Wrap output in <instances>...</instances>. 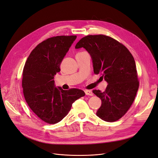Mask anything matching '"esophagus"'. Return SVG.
Returning a JSON list of instances; mask_svg holds the SVG:
<instances>
[{
	"instance_id": "1",
	"label": "esophagus",
	"mask_w": 158,
	"mask_h": 158,
	"mask_svg": "<svg viewBox=\"0 0 158 158\" xmlns=\"http://www.w3.org/2000/svg\"><path fill=\"white\" fill-rule=\"evenodd\" d=\"M85 94L86 95H89V96H92L93 95V93L91 90H85Z\"/></svg>"
}]
</instances>
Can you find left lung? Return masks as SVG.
Masks as SVG:
<instances>
[{
  "mask_svg": "<svg viewBox=\"0 0 158 158\" xmlns=\"http://www.w3.org/2000/svg\"><path fill=\"white\" fill-rule=\"evenodd\" d=\"M81 47L92 58L94 73H101L108 83L103 92L93 90L102 101L97 116L108 122L119 120L133 103L139 87L133 56L126 46L104 35L83 37L76 45Z\"/></svg>",
  "mask_w": 158,
  "mask_h": 158,
  "instance_id": "left-lung-1",
  "label": "left lung"
}]
</instances>
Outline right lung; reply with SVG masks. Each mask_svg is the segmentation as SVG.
Here are the masks:
<instances>
[{
	"mask_svg": "<svg viewBox=\"0 0 158 158\" xmlns=\"http://www.w3.org/2000/svg\"><path fill=\"white\" fill-rule=\"evenodd\" d=\"M76 37L47 38L32 50L25 63L22 82L25 100L33 113L47 123L60 122L72 104L85 95L79 89L64 90L54 86V75L60 72V64Z\"/></svg>",
	"mask_w": 158,
	"mask_h": 158,
	"instance_id": "add662e5",
	"label": "right lung"
}]
</instances>
